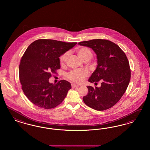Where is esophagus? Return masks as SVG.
Masks as SVG:
<instances>
[{
    "label": "esophagus",
    "mask_w": 150,
    "mask_h": 150,
    "mask_svg": "<svg viewBox=\"0 0 150 150\" xmlns=\"http://www.w3.org/2000/svg\"><path fill=\"white\" fill-rule=\"evenodd\" d=\"M72 88H76V87H78V85L77 84H72L71 85Z\"/></svg>",
    "instance_id": "1"
}]
</instances>
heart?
<instances>
[{"label":"heart","mask_w":150,"mask_h":150,"mask_svg":"<svg viewBox=\"0 0 150 150\" xmlns=\"http://www.w3.org/2000/svg\"><path fill=\"white\" fill-rule=\"evenodd\" d=\"M79 57L83 61H89L92 56L93 53L92 50L86 47H80L76 50ZM69 53L68 52L64 53L59 57V62L61 65L64 64L67 61ZM88 75V74L86 71L74 70H72L67 74V78L72 81L76 83H81Z\"/></svg>","instance_id":"b5f03b06"}]
</instances>
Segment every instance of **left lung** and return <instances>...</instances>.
Returning <instances> with one entry per match:
<instances>
[{
    "label": "left lung",
    "instance_id": "8db88e82",
    "mask_svg": "<svg viewBox=\"0 0 150 150\" xmlns=\"http://www.w3.org/2000/svg\"><path fill=\"white\" fill-rule=\"evenodd\" d=\"M79 45L92 48L97 54V66L88 81L100 87L88 86V94L83 98L89 107L103 111L112 106L125 92L130 80V69L125 53L114 43L105 39L81 42Z\"/></svg>",
    "mask_w": 150,
    "mask_h": 150
}]
</instances>
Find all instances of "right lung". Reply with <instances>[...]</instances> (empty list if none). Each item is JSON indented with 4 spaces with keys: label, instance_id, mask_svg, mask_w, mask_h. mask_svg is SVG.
<instances>
[{
    "label": "right lung",
    "instance_id": "right-lung-1",
    "mask_svg": "<svg viewBox=\"0 0 150 150\" xmlns=\"http://www.w3.org/2000/svg\"><path fill=\"white\" fill-rule=\"evenodd\" d=\"M76 44L38 39L25 52L19 66L20 81L23 93L36 106L50 109L64 100L71 84L62 80L53 84L49 79L61 67L59 57Z\"/></svg>",
    "mask_w": 150,
    "mask_h": 150
}]
</instances>
